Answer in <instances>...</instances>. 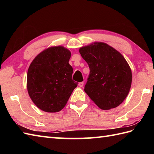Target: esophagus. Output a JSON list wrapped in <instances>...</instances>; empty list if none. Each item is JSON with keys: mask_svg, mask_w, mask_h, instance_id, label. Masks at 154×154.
Segmentation results:
<instances>
[{"mask_svg": "<svg viewBox=\"0 0 154 154\" xmlns=\"http://www.w3.org/2000/svg\"><path fill=\"white\" fill-rule=\"evenodd\" d=\"M83 85H84V82H80V83H79V86L80 87H83Z\"/></svg>", "mask_w": 154, "mask_h": 154, "instance_id": "esophagus-1", "label": "esophagus"}]
</instances>
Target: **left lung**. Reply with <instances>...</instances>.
I'll return each mask as SVG.
<instances>
[{
  "label": "left lung",
  "mask_w": 154,
  "mask_h": 154,
  "mask_svg": "<svg viewBox=\"0 0 154 154\" xmlns=\"http://www.w3.org/2000/svg\"><path fill=\"white\" fill-rule=\"evenodd\" d=\"M79 51L90 68L85 92L102 110L119 106L128 94L132 81L125 58L104 42H93Z\"/></svg>",
  "instance_id": "1"
}]
</instances>
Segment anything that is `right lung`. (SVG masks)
<instances>
[{
  "label": "right lung",
  "instance_id": "obj_1",
  "mask_svg": "<svg viewBox=\"0 0 154 154\" xmlns=\"http://www.w3.org/2000/svg\"><path fill=\"white\" fill-rule=\"evenodd\" d=\"M71 55V51L62 45L50 47L36 55L29 66L28 94L44 112L63 109L77 86L72 79L73 68L69 63Z\"/></svg>",
  "mask_w": 154,
  "mask_h": 154
}]
</instances>
